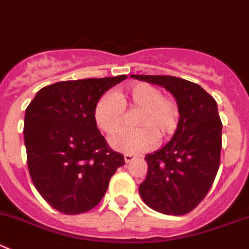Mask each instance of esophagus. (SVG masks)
<instances>
[{
    "label": "esophagus",
    "instance_id": "obj_1",
    "mask_svg": "<svg viewBox=\"0 0 249 249\" xmlns=\"http://www.w3.org/2000/svg\"><path fill=\"white\" fill-rule=\"evenodd\" d=\"M124 160H125V162H126V163H130V162H132L134 160H136V156L126 153V155H124Z\"/></svg>",
    "mask_w": 249,
    "mask_h": 249
}]
</instances>
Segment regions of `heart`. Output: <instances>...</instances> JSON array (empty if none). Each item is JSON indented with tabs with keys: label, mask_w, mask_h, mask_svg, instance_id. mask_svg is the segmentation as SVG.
Instances as JSON below:
<instances>
[{
	"label": "heart",
	"mask_w": 249,
	"mask_h": 249,
	"mask_svg": "<svg viewBox=\"0 0 249 249\" xmlns=\"http://www.w3.org/2000/svg\"><path fill=\"white\" fill-rule=\"evenodd\" d=\"M126 107L140 108L139 129H124L111 136L109 143L114 150L129 155H139L156 145L157 138L164 139L178 124L177 104L150 83L139 82L115 94L107 93L99 98L94 108V120L101 130L113 134L123 124Z\"/></svg>",
	"instance_id": "obj_1"
}]
</instances>
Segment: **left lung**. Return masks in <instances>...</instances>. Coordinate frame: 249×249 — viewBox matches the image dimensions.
Masks as SVG:
<instances>
[{
  "instance_id": "8db88e82",
  "label": "left lung",
  "mask_w": 249,
  "mask_h": 249,
  "mask_svg": "<svg viewBox=\"0 0 249 249\" xmlns=\"http://www.w3.org/2000/svg\"><path fill=\"white\" fill-rule=\"evenodd\" d=\"M163 87L179 111L173 138L146 155L147 174L139 187L143 203L166 215L190 213L205 198L220 166L222 124L215 99L196 83L174 76L131 75Z\"/></svg>"
}]
</instances>
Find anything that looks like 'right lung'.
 <instances>
[{"instance_id":"right-lung-1","label":"right lung","mask_w":249,"mask_h":249,"mask_svg":"<svg viewBox=\"0 0 249 249\" xmlns=\"http://www.w3.org/2000/svg\"><path fill=\"white\" fill-rule=\"evenodd\" d=\"M126 76L62 81L43 87L25 109L24 145L30 178L46 203L67 215L98 205L124 156L97 127L94 108Z\"/></svg>"}]
</instances>
